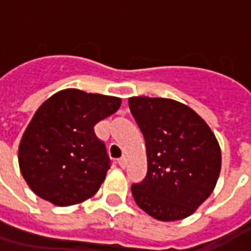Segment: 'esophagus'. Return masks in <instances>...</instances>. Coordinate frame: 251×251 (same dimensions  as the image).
Masks as SVG:
<instances>
[{"label":"esophagus","instance_id":"34e87169","mask_svg":"<svg viewBox=\"0 0 251 251\" xmlns=\"http://www.w3.org/2000/svg\"><path fill=\"white\" fill-rule=\"evenodd\" d=\"M118 164H120L121 168H125V167H126V158L125 157L118 158Z\"/></svg>","mask_w":251,"mask_h":251}]
</instances>
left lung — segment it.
I'll list each match as a JSON object with an SVG mask.
<instances>
[{"label":"left lung","instance_id":"1","mask_svg":"<svg viewBox=\"0 0 251 251\" xmlns=\"http://www.w3.org/2000/svg\"><path fill=\"white\" fill-rule=\"evenodd\" d=\"M129 107L147 145L145 179L131 184L138 207L163 222L187 218L215 188L221 148L208 125L174 99L133 97Z\"/></svg>","mask_w":251,"mask_h":251}]
</instances>
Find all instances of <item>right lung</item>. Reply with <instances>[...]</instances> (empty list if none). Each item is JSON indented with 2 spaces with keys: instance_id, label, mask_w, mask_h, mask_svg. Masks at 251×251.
I'll list each match as a JSON object with an SVG mask.
<instances>
[{
  "instance_id": "obj_1",
  "label": "right lung",
  "mask_w": 251,
  "mask_h": 251,
  "mask_svg": "<svg viewBox=\"0 0 251 251\" xmlns=\"http://www.w3.org/2000/svg\"><path fill=\"white\" fill-rule=\"evenodd\" d=\"M120 106V98L75 88L41 104L19 148L21 174L37 196L63 207L97 194L111 160L94 126Z\"/></svg>"
}]
</instances>
